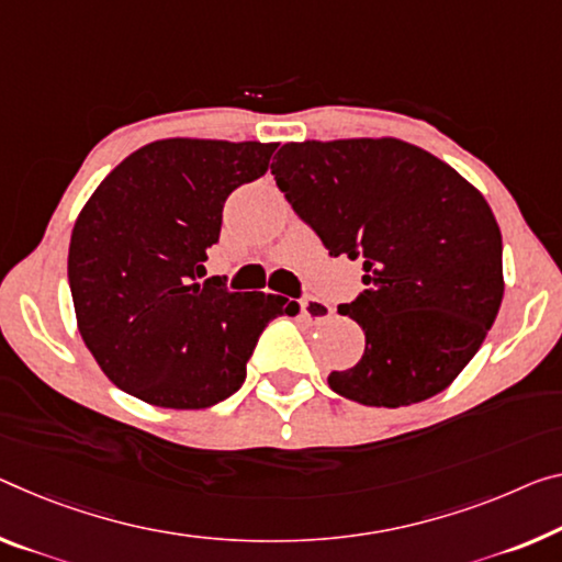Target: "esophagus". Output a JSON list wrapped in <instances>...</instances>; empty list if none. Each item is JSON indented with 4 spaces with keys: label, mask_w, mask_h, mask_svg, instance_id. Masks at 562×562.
<instances>
[{
    "label": "esophagus",
    "mask_w": 562,
    "mask_h": 562,
    "mask_svg": "<svg viewBox=\"0 0 562 562\" xmlns=\"http://www.w3.org/2000/svg\"><path fill=\"white\" fill-rule=\"evenodd\" d=\"M301 306V316L308 318V322H326V318L334 316V308L326 304V301L316 299V296H304L299 301Z\"/></svg>",
    "instance_id": "obj_1"
}]
</instances>
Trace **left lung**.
<instances>
[{"label":"left lung","mask_w":562,"mask_h":562,"mask_svg":"<svg viewBox=\"0 0 562 562\" xmlns=\"http://www.w3.org/2000/svg\"><path fill=\"white\" fill-rule=\"evenodd\" d=\"M293 213L329 256L364 263L339 314L367 336L329 386L364 407H407L452 384L503 304V236L460 172L394 137L286 143L271 162Z\"/></svg>","instance_id":"1"}]
</instances>
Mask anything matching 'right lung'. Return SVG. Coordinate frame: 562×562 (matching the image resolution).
Masks as SVG:
<instances>
[{"label": "right lung", "instance_id": "obj_1", "mask_svg": "<svg viewBox=\"0 0 562 562\" xmlns=\"http://www.w3.org/2000/svg\"><path fill=\"white\" fill-rule=\"evenodd\" d=\"M276 143L172 137L135 150L77 218L67 258L82 341L120 390L205 409L240 390L258 336L293 301L198 283L223 203L269 170Z\"/></svg>", "mask_w": 562, "mask_h": 562}]
</instances>
